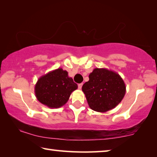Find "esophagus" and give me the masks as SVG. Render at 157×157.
<instances>
[{
    "label": "esophagus",
    "mask_w": 157,
    "mask_h": 157,
    "mask_svg": "<svg viewBox=\"0 0 157 157\" xmlns=\"http://www.w3.org/2000/svg\"><path fill=\"white\" fill-rule=\"evenodd\" d=\"M82 85H83V83H80V84H78V89H82Z\"/></svg>",
    "instance_id": "34e87169"
}]
</instances>
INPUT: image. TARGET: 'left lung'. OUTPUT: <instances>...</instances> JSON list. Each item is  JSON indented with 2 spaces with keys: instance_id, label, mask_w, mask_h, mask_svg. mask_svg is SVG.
<instances>
[{
  "instance_id": "1",
  "label": "left lung",
  "mask_w": 157,
  "mask_h": 157,
  "mask_svg": "<svg viewBox=\"0 0 157 157\" xmlns=\"http://www.w3.org/2000/svg\"><path fill=\"white\" fill-rule=\"evenodd\" d=\"M82 86L89 107L98 112L115 108L123 99L125 84L118 73L107 68H95Z\"/></svg>"
}]
</instances>
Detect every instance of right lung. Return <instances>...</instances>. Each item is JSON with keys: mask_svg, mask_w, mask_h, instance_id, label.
Wrapping results in <instances>:
<instances>
[{"mask_svg": "<svg viewBox=\"0 0 157 157\" xmlns=\"http://www.w3.org/2000/svg\"><path fill=\"white\" fill-rule=\"evenodd\" d=\"M78 84L68 72L57 68L39 78L34 87L36 99L49 108H59L68 102Z\"/></svg>", "mask_w": 157, "mask_h": 157, "instance_id": "add662e5", "label": "right lung"}]
</instances>
